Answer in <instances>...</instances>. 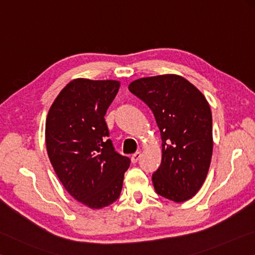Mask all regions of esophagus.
Instances as JSON below:
<instances>
[{
  "instance_id": "1",
  "label": "esophagus",
  "mask_w": 255,
  "mask_h": 255,
  "mask_svg": "<svg viewBox=\"0 0 255 255\" xmlns=\"http://www.w3.org/2000/svg\"><path fill=\"white\" fill-rule=\"evenodd\" d=\"M140 157H141V152H135L134 154L131 155V161L133 163H135V162H137V160L140 159Z\"/></svg>"
}]
</instances>
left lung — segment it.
<instances>
[{
  "label": "left lung",
  "mask_w": 255,
  "mask_h": 255,
  "mask_svg": "<svg viewBox=\"0 0 255 255\" xmlns=\"http://www.w3.org/2000/svg\"><path fill=\"white\" fill-rule=\"evenodd\" d=\"M128 89L152 110L161 133L162 160L152 175L155 191L175 203L193 198L206 179L213 154L206 97L175 74L139 78Z\"/></svg>",
  "instance_id": "left-lung-1"
}]
</instances>
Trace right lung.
Instances as JSON below:
<instances>
[{"label":"right lung","instance_id":"add662e5","mask_svg":"<svg viewBox=\"0 0 255 255\" xmlns=\"http://www.w3.org/2000/svg\"><path fill=\"white\" fill-rule=\"evenodd\" d=\"M119 80L76 78L58 94L46 120L48 157L70 196L92 209L113 204L122 190L130 159L107 139L104 116Z\"/></svg>","mask_w":255,"mask_h":255}]
</instances>
